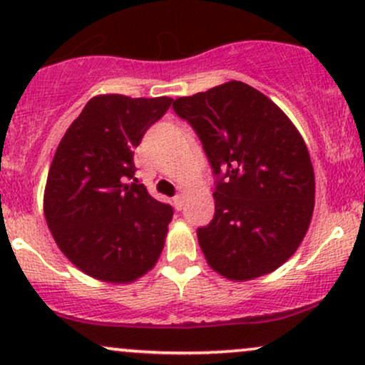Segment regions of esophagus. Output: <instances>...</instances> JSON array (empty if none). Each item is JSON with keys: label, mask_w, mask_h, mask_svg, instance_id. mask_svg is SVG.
I'll return each mask as SVG.
<instances>
[{"label": "esophagus", "mask_w": 365, "mask_h": 365, "mask_svg": "<svg viewBox=\"0 0 365 365\" xmlns=\"http://www.w3.org/2000/svg\"><path fill=\"white\" fill-rule=\"evenodd\" d=\"M173 206H175V209H177V211H180V209L183 207V195H175L173 197Z\"/></svg>", "instance_id": "34e87169"}]
</instances>
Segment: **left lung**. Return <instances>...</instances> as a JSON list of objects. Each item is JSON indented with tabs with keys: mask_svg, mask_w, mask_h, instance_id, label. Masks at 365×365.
Instances as JSON below:
<instances>
[{
	"mask_svg": "<svg viewBox=\"0 0 365 365\" xmlns=\"http://www.w3.org/2000/svg\"><path fill=\"white\" fill-rule=\"evenodd\" d=\"M217 177L215 217L197 230L209 266L233 282L273 273L312 220L316 180L307 145L267 96L230 81L178 98Z\"/></svg>",
	"mask_w": 365,
	"mask_h": 365,
	"instance_id": "left-lung-1",
	"label": "left lung"
}]
</instances>
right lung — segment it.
<instances>
[{
	"mask_svg": "<svg viewBox=\"0 0 365 365\" xmlns=\"http://www.w3.org/2000/svg\"><path fill=\"white\" fill-rule=\"evenodd\" d=\"M171 103L166 96H96L54 153L46 221L66 259L92 278L132 283L161 255L173 209L133 178V149Z\"/></svg>",
	"mask_w": 365,
	"mask_h": 365,
	"instance_id": "right-lung-1",
	"label": "right lung"
}]
</instances>
